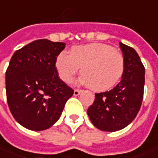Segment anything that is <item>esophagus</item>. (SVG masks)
<instances>
[{
    "instance_id": "esophagus-1",
    "label": "esophagus",
    "mask_w": 158,
    "mask_h": 158,
    "mask_svg": "<svg viewBox=\"0 0 158 158\" xmlns=\"http://www.w3.org/2000/svg\"><path fill=\"white\" fill-rule=\"evenodd\" d=\"M81 92H82V90L81 89H74V95L75 96H77V95H79V94H81Z\"/></svg>"
}]
</instances>
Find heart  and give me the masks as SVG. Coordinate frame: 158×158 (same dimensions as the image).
Here are the masks:
<instances>
[{
    "instance_id": "heart-1",
    "label": "heart",
    "mask_w": 158,
    "mask_h": 158,
    "mask_svg": "<svg viewBox=\"0 0 158 158\" xmlns=\"http://www.w3.org/2000/svg\"><path fill=\"white\" fill-rule=\"evenodd\" d=\"M60 79L71 83L81 68L80 81L94 91L113 87L125 72V59L111 46L102 43L80 45L72 48L70 54L60 53L56 59Z\"/></svg>"
}]
</instances>
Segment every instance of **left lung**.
I'll return each mask as SVG.
<instances>
[{
    "instance_id": "obj_1",
    "label": "left lung",
    "mask_w": 158,
    "mask_h": 158,
    "mask_svg": "<svg viewBox=\"0 0 158 158\" xmlns=\"http://www.w3.org/2000/svg\"><path fill=\"white\" fill-rule=\"evenodd\" d=\"M125 59L122 79L113 89L95 94L87 110L93 125L102 131L116 132L127 127L139 112L143 99L145 68L133 48L119 42Z\"/></svg>"
}]
</instances>
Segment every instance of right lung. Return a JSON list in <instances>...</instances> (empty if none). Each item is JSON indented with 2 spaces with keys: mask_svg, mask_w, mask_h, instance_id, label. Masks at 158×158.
<instances>
[{
  "mask_svg": "<svg viewBox=\"0 0 158 158\" xmlns=\"http://www.w3.org/2000/svg\"><path fill=\"white\" fill-rule=\"evenodd\" d=\"M65 43L34 40L15 52L6 71L7 102L25 128L42 131L59 119L73 89L58 77L56 59Z\"/></svg>",
  "mask_w": 158,
  "mask_h": 158,
  "instance_id": "add662e5",
  "label": "right lung"
}]
</instances>
